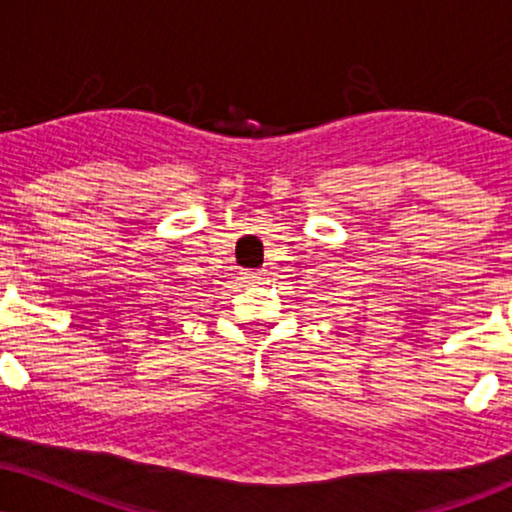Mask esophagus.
Wrapping results in <instances>:
<instances>
[{"label": "esophagus", "mask_w": 512, "mask_h": 512, "mask_svg": "<svg viewBox=\"0 0 512 512\" xmlns=\"http://www.w3.org/2000/svg\"><path fill=\"white\" fill-rule=\"evenodd\" d=\"M263 275H266V270H244L242 282H246V285H256V282H261Z\"/></svg>", "instance_id": "esophagus-1"}]
</instances>
